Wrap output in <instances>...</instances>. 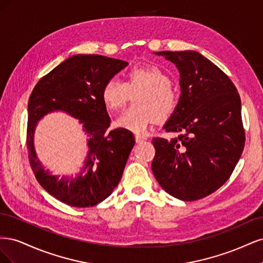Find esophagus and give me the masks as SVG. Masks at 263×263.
I'll use <instances>...</instances> for the list:
<instances>
[{
    "label": "esophagus",
    "mask_w": 263,
    "mask_h": 263,
    "mask_svg": "<svg viewBox=\"0 0 263 263\" xmlns=\"http://www.w3.org/2000/svg\"><path fill=\"white\" fill-rule=\"evenodd\" d=\"M146 139H147V137H145V136H140V135H136V136H135V140H136L137 144H139V142L145 141Z\"/></svg>",
    "instance_id": "obj_1"
}]
</instances>
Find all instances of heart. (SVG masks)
Returning a JSON list of instances; mask_svg holds the SVG:
<instances>
[{"instance_id": "heart-1", "label": "heart", "mask_w": 263, "mask_h": 263, "mask_svg": "<svg viewBox=\"0 0 263 263\" xmlns=\"http://www.w3.org/2000/svg\"><path fill=\"white\" fill-rule=\"evenodd\" d=\"M125 83L112 78L102 87L101 99L108 110L122 108L132 98L135 105L125 109L114 125L117 128L142 135L149 126L169 118L176 110L179 94L171 79L156 65L133 67L126 74Z\"/></svg>"}]
</instances>
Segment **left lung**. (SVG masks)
Returning a JSON list of instances; mask_svg holds the SVG:
<instances>
[{
	"instance_id": "8db88e82",
	"label": "left lung",
	"mask_w": 263,
	"mask_h": 263,
	"mask_svg": "<svg viewBox=\"0 0 263 263\" xmlns=\"http://www.w3.org/2000/svg\"><path fill=\"white\" fill-rule=\"evenodd\" d=\"M180 72L181 97L163 128L180 133L156 137L151 163L166 193L196 201L218 190L232 176L245 147L239 93L229 77L196 51H161Z\"/></svg>"
}]
</instances>
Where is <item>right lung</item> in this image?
Here are the masks:
<instances>
[{
  "label": "right lung",
  "mask_w": 263,
  "mask_h": 263,
  "mask_svg": "<svg viewBox=\"0 0 263 263\" xmlns=\"http://www.w3.org/2000/svg\"><path fill=\"white\" fill-rule=\"evenodd\" d=\"M128 63L101 54H76L44 76L28 101L26 145L30 168L47 192L74 208H91L112 194L135 146L133 133L108 130L110 119L101 99L102 87ZM53 110L81 119L89 150L83 172L59 179L43 168L33 149L36 122Z\"/></svg>",
  "instance_id": "right-lung-1"
}]
</instances>
